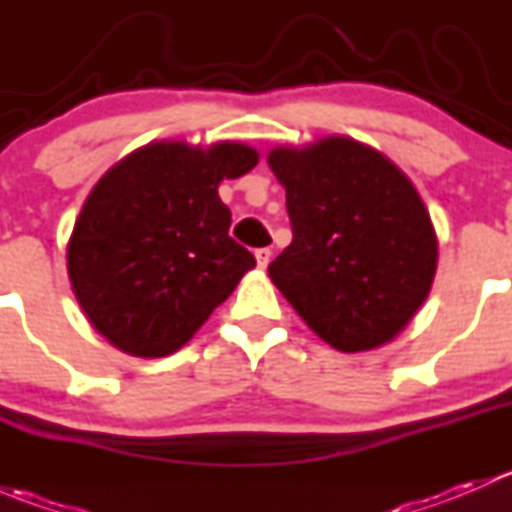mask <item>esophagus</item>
<instances>
[{
	"label": "esophagus",
	"instance_id": "obj_1",
	"mask_svg": "<svg viewBox=\"0 0 512 512\" xmlns=\"http://www.w3.org/2000/svg\"><path fill=\"white\" fill-rule=\"evenodd\" d=\"M255 260H257V267H260V270H265V267L270 265V260H272V250H267V247H260V250H255Z\"/></svg>",
	"mask_w": 512,
	"mask_h": 512
}]
</instances>
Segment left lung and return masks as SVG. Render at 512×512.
<instances>
[{
  "mask_svg": "<svg viewBox=\"0 0 512 512\" xmlns=\"http://www.w3.org/2000/svg\"><path fill=\"white\" fill-rule=\"evenodd\" d=\"M292 242L267 272L294 312L339 352L391 342L426 302L438 265L431 215L404 170L347 136L277 146Z\"/></svg>",
  "mask_w": 512,
  "mask_h": 512,
  "instance_id": "8db88e82",
  "label": "left lung"
}]
</instances>
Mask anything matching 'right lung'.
<instances>
[{
    "instance_id": "obj_1",
    "label": "right lung",
    "mask_w": 512,
    "mask_h": 512,
    "mask_svg": "<svg viewBox=\"0 0 512 512\" xmlns=\"http://www.w3.org/2000/svg\"><path fill=\"white\" fill-rule=\"evenodd\" d=\"M257 160L245 143L158 141L103 173L74 223L66 267L86 319L113 347L143 359L178 352L255 267L227 235L218 185Z\"/></svg>"
}]
</instances>
